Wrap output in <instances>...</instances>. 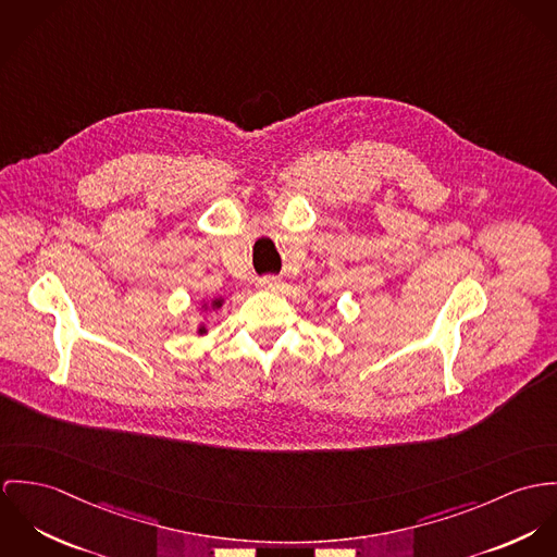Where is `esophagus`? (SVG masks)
Wrapping results in <instances>:
<instances>
[{
	"label": "esophagus",
	"instance_id": "34e87169",
	"mask_svg": "<svg viewBox=\"0 0 557 557\" xmlns=\"http://www.w3.org/2000/svg\"><path fill=\"white\" fill-rule=\"evenodd\" d=\"M258 286L262 288H277L280 286V280L277 277H271V275H264L258 280Z\"/></svg>",
	"mask_w": 557,
	"mask_h": 557
}]
</instances>
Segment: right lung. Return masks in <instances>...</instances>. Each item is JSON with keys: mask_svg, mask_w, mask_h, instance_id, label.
<instances>
[{"mask_svg": "<svg viewBox=\"0 0 557 557\" xmlns=\"http://www.w3.org/2000/svg\"><path fill=\"white\" fill-rule=\"evenodd\" d=\"M213 306H220V301H215V304H213ZM198 333H205V329H200V331H198Z\"/></svg>", "mask_w": 557, "mask_h": 557, "instance_id": "add662e5", "label": "right lung"}]
</instances>
